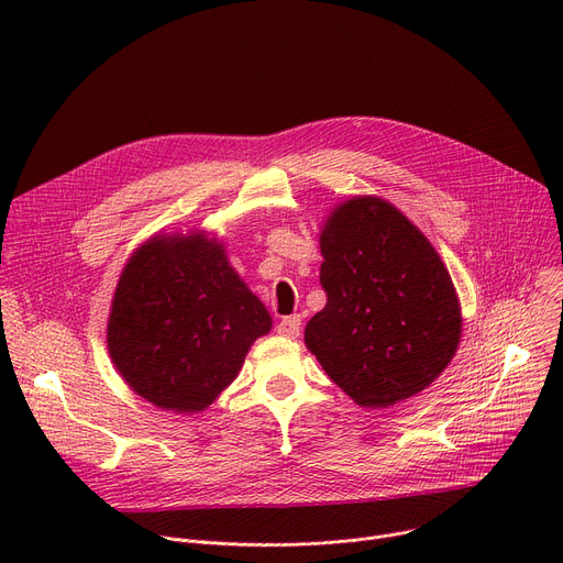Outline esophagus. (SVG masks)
<instances>
[{
  "label": "esophagus",
  "instance_id": "obj_1",
  "mask_svg": "<svg viewBox=\"0 0 563 563\" xmlns=\"http://www.w3.org/2000/svg\"><path fill=\"white\" fill-rule=\"evenodd\" d=\"M278 333L285 335V338H299V333H301V317L299 314L283 317L280 323H278Z\"/></svg>",
  "mask_w": 563,
  "mask_h": 563
}]
</instances>
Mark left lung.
<instances>
[{
    "mask_svg": "<svg viewBox=\"0 0 563 563\" xmlns=\"http://www.w3.org/2000/svg\"><path fill=\"white\" fill-rule=\"evenodd\" d=\"M327 306L306 344L338 386L365 408L424 390L461 340L452 278L427 236L380 198L340 205L321 232Z\"/></svg>",
    "mask_w": 563,
    "mask_h": 563,
    "instance_id": "1",
    "label": "left lung"
}]
</instances>
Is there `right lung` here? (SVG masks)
Masks as SVG:
<instances>
[{
    "label": "right lung",
    "mask_w": 563,
    "mask_h": 563,
    "mask_svg": "<svg viewBox=\"0 0 563 563\" xmlns=\"http://www.w3.org/2000/svg\"><path fill=\"white\" fill-rule=\"evenodd\" d=\"M272 317L205 234L143 244L118 280L107 344L128 386L173 412L210 406Z\"/></svg>",
    "instance_id": "1"
}]
</instances>
